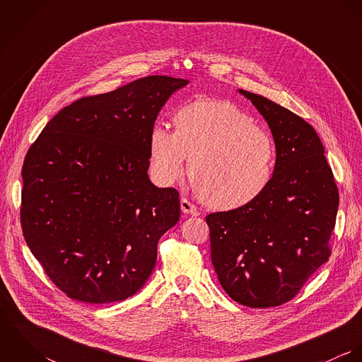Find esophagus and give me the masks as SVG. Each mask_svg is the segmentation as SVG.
I'll return each instance as SVG.
<instances>
[{"label":"esophagus","mask_w":362,"mask_h":362,"mask_svg":"<svg viewBox=\"0 0 362 362\" xmlns=\"http://www.w3.org/2000/svg\"><path fill=\"white\" fill-rule=\"evenodd\" d=\"M181 210H182L184 213H188V214H192V216H198V214H199L197 206H195L192 202H189L187 198H182V199H181Z\"/></svg>","instance_id":"esophagus-1"}]
</instances>
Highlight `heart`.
<instances>
[{
    "instance_id": "1",
    "label": "heart",
    "mask_w": 362,
    "mask_h": 362,
    "mask_svg": "<svg viewBox=\"0 0 362 362\" xmlns=\"http://www.w3.org/2000/svg\"><path fill=\"white\" fill-rule=\"evenodd\" d=\"M174 131L156 125L149 157L156 175L171 184L184 174L213 209L233 210L259 198L269 187L277 160L272 135L231 102L202 99L181 105Z\"/></svg>"
}]
</instances>
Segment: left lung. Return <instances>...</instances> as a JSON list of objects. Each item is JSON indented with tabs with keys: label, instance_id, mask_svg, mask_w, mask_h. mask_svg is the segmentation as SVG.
Here are the masks:
<instances>
[{
	"label": "left lung",
	"instance_id": "left-lung-1",
	"mask_svg": "<svg viewBox=\"0 0 362 362\" xmlns=\"http://www.w3.org/2000/svg\"><path fill=\"white\" fill-rule=\"evenodd\" d=\"M240 92L267 121L277 160L269 187L254 202L207 214L211 263L235 303L279 307L329 260L339 189L307 121L263 96Z\"/></svg>",
	"mask_w": 362,
	"mask_h": 362
}]
</instances>
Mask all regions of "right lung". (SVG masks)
Masks as SVG:
<instances>
[{"label":"right lung","instance_id":"right-lung-1","mask_svg":"<svg viewBox=\"0 0 362 362\" xmlns=\"http://www.w3.org/2000/svg\"><path fill=\"white\" fill-rule=\"evenodd\" d=\"M187 79L149 75L64 107L22 167L23 237L52 283L89 304L124 301L155 269L180 194L149 177V135Z\"/></svg>","mask_w":362,"mask_h":362}]
</instances>
